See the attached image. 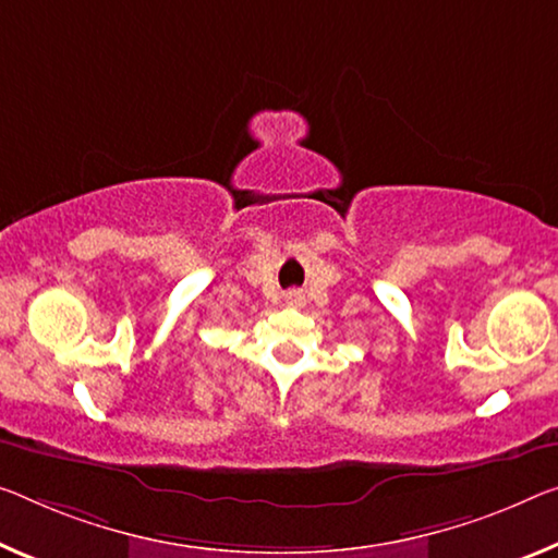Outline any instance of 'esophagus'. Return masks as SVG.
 Wrapping results in <instances>:
<instances>
[{
	"label": "esophagus",
	"mask_w": 558,
	"mask_h": 558,
	"mask_svg": "<svg viewBox=\"0 0 558 558\" xmlns=\"http://www.w3.org/2000/svg\"><path fill=\"white\" fill-rule=\"evenodd\" d=\"M287 302H289V304H302V294H299V291H289Z\"/></svg>",
	"instance_id": "1"
}]
</instances>
